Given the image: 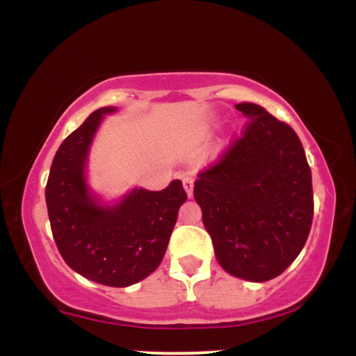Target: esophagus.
Here are the masks:
<instances>
[{"instance_id":"34e87169","label":"esophagus","mask_w":356,"mask_h":356,"mask_svg":"<svg viewBox=\"0 0 356 356\" xmlns=\"http://www.w3.org/2000/svg\"><path fill=\"white\" fill-rule=\"evenodd\" d=\"M182 184H184V189H186L187 195H192V191H194V179L191 177V175H186V177L182 179Z\"/></svg>"}]
</instances>
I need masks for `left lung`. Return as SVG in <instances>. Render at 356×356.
<instances>
[{
  "instance_id": "obj_1",
  "label": "left lung",
  "mask_w": 356,
  "mask_h": 356,
  "mask_svg": "<svg viewBox=\"0 0 356 356\" xmlns=\"http://www.w3.org/2000/svg\"><path fill=\"white\" fill-rule=\"evenodd\" d=\"M241 137L202 169L194 199L219 264L232 276L263 283L280 276L303 249L313 222L312 169L300 137L256 104Z\"/></svg>"
}]
</instances>
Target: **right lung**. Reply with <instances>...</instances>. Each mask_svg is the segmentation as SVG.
Here are the masks:
<instances>
[{
	"label": "right lung",
	"instance_id": "1",
	"mask_svg": "<svg viewBox=\"0 0 356 356\" xmlns=\"http://www.w3.org/2000/svg\"><path fill=\"white\" fill-rule=\"evenodd\" d=\"M113 110H95L61 142L44 197L65 263L95 283L125 288L161 264L187 194L181 181H172L164 191H132L113 207H102L90 197L85 184L88 147L104 113Z\"/></svg>",
	"mask_w": 356,
	"mask_h": 356
}]
</instances>
